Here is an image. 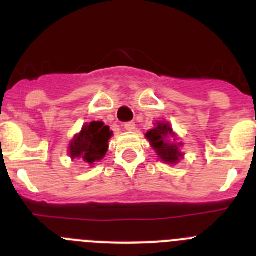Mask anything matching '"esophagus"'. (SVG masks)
Listing matches in <instances>:
<instances>
[{"label": "esophagus", "instance_id": "1", "mask_svg": "<svg viewBox=\"0 0 256 256\" xmlns=\"http://www.w3.org/2000/svg\"><path fill=\"white\" fill-rule=\"evenodd\" d=\"M124 130H136V123L134 122H128V123L124 124Z\"/></svg>", "mask_w": 256, "mask_h": 256}]
</instances>
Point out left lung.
Here are the masks:
<instances>
[{
  "instance_id": "1",
  "label": "left lung",
  "mask_w": 256,
  "mask_h": 256,
  "mask_svg": "<svg viewBox=\"0 0 256 256\" xmlns=\"http://www.w3.org/2000/svg\"><path fill=\"white\" fill-rule=\"evenodd\" d=\"M144 137L148 140L150 146L159 156V159L165 164L176 165L183 159L184 154L180 151L183 142L180 141L173 126L166 120L155 122L152 130H148Z\"/></svg>"
}]
</instances>
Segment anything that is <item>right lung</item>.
<instances>
[{"label": "right lung", "mask_w": 256, "mask_h": 256, "mask_svg": "<svg viewBox=\"0 0 256 256\" xmlns=\"http://www.w3.org/2000/svg\"><path fill=\"white\" fill-rule=\"evenodd\" d=\"M112 132L102 122H91L82 126L70 141L68 155L70 159H79L90 165H94L105 158L108 150V140Z\"/></svg>", "instance_id": "add662e5"}]
</instances>
